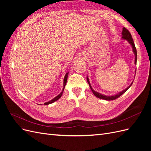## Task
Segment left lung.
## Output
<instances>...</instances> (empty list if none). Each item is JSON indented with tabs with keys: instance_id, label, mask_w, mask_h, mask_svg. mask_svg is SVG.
<instances>
[{
	"instance_id": "left-lung-1",
	"label": "left lung",
	"mask_w": 151,
	"mask_h": 151,
	"mask_svg": "<svg viewBox=\"0 0 151 151\" xmlns=\"http://www.w3.org/2000/svg\"><path fill=\"white\" fill-rule=\"evenodd\" d=\"M122 35V39L127 40V42H129V44L132 46V50H133V52H134V55H135V64L136 65L137 64V50H136L135 46V45H134L133 39H132V35L130 33V32L129 31V30L125 28H123ZM135 72H136V70H135ZM87 81H88V84L89 85L90 88H91V91H92V92H93V93L94 94V95L95 96H96L97 98H98L99 99L107 100V101H111V100H114V99H116L118 98H119L120 96H122L123 94H124L126 92V91L130 88V86L132 85V84H133V82H132V83L130 84V85L129 86H128L126 89H125L124 90L120 91V92H119V93L116 94H114V95H112V96H106V95L102 94L101 93L97 92V91H94L93 89V88L91 86L89 79L88 76H87Z\"/></svg>"
}]
</instances>
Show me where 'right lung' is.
Returning <instances> with one entry per match:
<instances>
[{
	"mask_svg": "<svg viewBox=\"0 0 151 151\" xmlns=\"http://www.w3.org/2000/svg\"><path fill=\"white\" fill-rule=\"evenodd\" d=\"M68 72L66 73V74H65V77H64V79H63V89H62V91L61 93L59 94L58 96H57L56 97H55L53 99H52L50 100V101H48V102H46V103H44V105H47V104H52V103H54L55 101H57V100H58V99H60V98H61L62 95V93H63V91H64L65 86V85H66V84H67V77H68Z\"/></svg>",
	"mask_w": 151,
	"mask_h": 151,
	"instance_id": "add662e5",
	"label": "right lung"
}]
</instances>
